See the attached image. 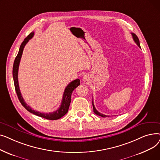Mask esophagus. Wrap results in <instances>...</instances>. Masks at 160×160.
Wrapping results in <instances>:
<instances>
[{
	"mask_svg": "<svg viewBox=\"0 0 160 160\" xmlns=\"http://www.w3.org/2000/svg\"><path fill=\"white\" fill-rule=\"evenodd\" d=\"M82 80H83V82H84V83H88V81H89V76H88L87 74H86V75H84V76H83V77Z\"/></svg>",
	"mask_w": 160,
	"mask_h": 160,
	"instance_id": "1",
	"label": "esophagus"
}]
</instances>
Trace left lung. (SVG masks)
<instances>
[{
	"mask_svg": "<svg viewBox=\"0 0 160 160\" xmlns=\"http://www.w3.org/2000/svg\"><path fill=\"white\" fill-rule=\"evenodd\" d=\"M132 37H133V41H135V43L138 45V46L139 48H141V47H140V43H139V40L138 36L135 34V33H132ZM92 104H93V112H94V113H95V114H97V115H99V116H101V117H108V115H106L100 113V112H98L96 110V108H95V105H94V103H93V102H92Z\"/></svg>",
	"mask_w": 160,
	"mask_h": 160,
	"instance_id": "1",
	"label": "left lung"
}]
</instances>
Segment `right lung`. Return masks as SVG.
<instances>
[{"label": "right lung", "mask_w": 160, "mask_h": 160, "mask_svg": "<svg viewBox=\"0 0 160 160\" xmlns=\"http://www.w3.org/2000/svg\"><path fill=\"white\" fill-rule=\"evenodd\" d=\"M34 35V32H31L30 34L24 39V40L22 41V43H21L19 52L17 55L15 61L13 63V81H14V86H15V89L16 93L18 95V98L20 102L22 105V106L26 109L27 110H28L29 112L34 114L36 115H38L39 117H43V118L48 119V120H57L60 119L61 117L64 116L67 112H68L69 108L70 106V103L71 102V97L72 95V91L74 89L77 88L80 85V80L79 79H76L73 81H72L71 83H69L67 86L65 88L62 100V103L61 105L58 110L55 112H50V113H41L39 112H37L36 110H33L27 104V103L24 102V100L21 95L19 86V82H18V70H19V63L21 61V58L22 56V54L23 52V49L24 48V46L26 45V44L28 43V41Z\"/></svg>", "instance_id": "right-lung-1"}]
</instances>
